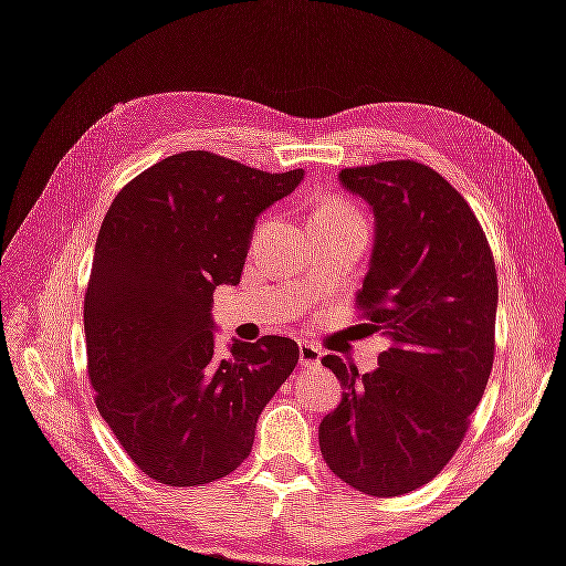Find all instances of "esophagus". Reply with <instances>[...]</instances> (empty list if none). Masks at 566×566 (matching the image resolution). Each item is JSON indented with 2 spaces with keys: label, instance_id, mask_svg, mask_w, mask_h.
Returning <instances> with one entry per match:
<instances>
[{
  "label": "esophagus",
  "instance_id": "1",
  "mask_svg": "<svg viewBox=\"0 0 566 566\" xmlns=\"http://www.w3.org/2000/svg\"><path fill=\"white\" fill-rule=\"evenodd\" d=\"M322 360V349L312 343H300V363L304 367H317Z\"/></svg>",
  "mask_w": 566,
  "mask_h": 566
}]
</instances>
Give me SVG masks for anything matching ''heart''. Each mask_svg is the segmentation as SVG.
<instances>
[{
  "instance_id": "b5f03b06",
  "label": "heart",
  "mask_w": 566,
  "mask_h": 566,
  "mask_svg": "<svg viewBox=\"0 0 566 566\" xmlns=\"http://www.w3.org/2000/svg\"><path fill=\"white\" fill-rule=\"evenodd\" d=\"M317 213H357V209L347 199L335 196V199H327Z\"/></svg>"
}]
</instances>
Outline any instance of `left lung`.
Instances as JSON below:
<instances>
[{
	"instance_id": "1",
	"label": "left lung",
	"mask_w": 566,
	"mask_h": 566,
	"mask_svg": "<svg viewBox=\"0 0 566 566\" xmlns=\"http://www.w3.org/2000/svg\"><path fill=\"white\" fill-rule=\"evenodd\" d=\"M339 181L373 206L355 304L390 347L365 375L322 357L345 392L319 423V451L347 486L390 499L433 481L471 426L496 353V264L476 213L426 164L382 160Z\"/></svg>"
}]
</instances>
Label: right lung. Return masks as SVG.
I'll list each match as a JSON object with an SVG mask.
<instances>
[{"label":"right lung","instance_id":"right-lung-1","mask_svg":"<svg viewBox=\"0 0 566 566\" xmlns=\"http://www.w3.org/2000/svg\"><path fill=\"white\" fill-rule=\"evenodd\" d=\"M302 178L186 150L143 170L107 209L85 292L87 378L148 479L229 476L297 365V343L276 335L217 355L211 302L219 284H239L259 213Z\"/></svg>","mask_w":566,"mask_h":566}]
</instances>
